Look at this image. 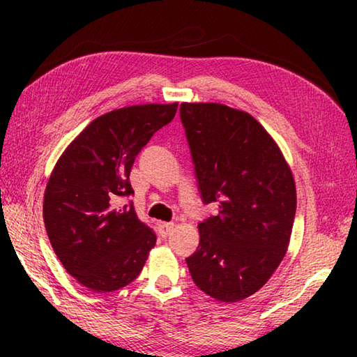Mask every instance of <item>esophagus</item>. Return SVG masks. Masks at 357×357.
<instances>
[{
	"instance_id": "34e87169",
	"label": "esophagus",
	"mask_w": 357,
	"mask_h": 357,
	"mask_svg": "<svg viewBox=\"0 0 357 357\" xmlns=\"http://www.w3.org/2000/svg\"><path fill=\"white\" fill-rule=\"evenodd\" d=\"M173 228H174L173 223H165V222L159 223V233H160V236H162V238H167L168 234H170V233L173 231Z\"/></svg>"
}]
</instances>
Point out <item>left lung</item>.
<instances>
[{"label":"left lung","instance_id":"8db88e82","mask_svg":"<svg viewBox=\"0 0 357 357\" xmlns=\"http://www.w3.org/2000/svg\"><path fill=\"white\" fill-rule=\"evenodd\" d=\"M204 203L219 211L198 225L200 244L185 258L195 285L238 302L257 293L288 250L296 184L279 144L243 110L215 102L179 107Z\"/></svg>","mask_w":357,"mask_h":357}]
</instances>
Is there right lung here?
<instances>
[{"label": "right lung", "mask_w": 357, "mask_h": 357, "mask_svg": "<svg viewBox=\"0 0 357 357\" xmlns=\"http://www.w3.org/2000/svg\"><path fill=\"white\" fill-rule=\"evenodd\" d=\"M178 102L112 110L91 121L59 157L44 193V223L64 269L94 293L129 285L142 273L155 234L134 206L114 208L130 195L135 155L174 118Z\"/></svg>", "instance_id": "right-lung-1"}]
</instances>
